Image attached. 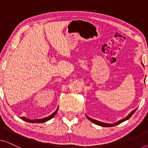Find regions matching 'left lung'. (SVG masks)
Masks as SVG:
<instances>
[{
  "mask_svg": "<svg viewBox=\"0 0 148 148\" xmlns=\"http://www.w3.org/2000/svg\"><path fill=\"white\" fill-rule=\"evenodd\" d=\"M145 82V81H144ZM137 109H135V110H133L132 112H131L130 114H129L128 116H127L126 117H125V119H121V120H120V121H119L118 122H116V123H114V124H110V123H103V122H100V121H96V120H94V119H92V118H90V117H89V116H88L86 115V116H87V118H88L89 120H90V121H92V123H94V124H96V125H100V126H101V127H113V126H115V125H119V124H120V123H123V122H124V121H127V120H128V119L130 118V117L132 116V115L134 114V112H135V110H136Z\"/></svg>",
  "mask_w": 148,
  "mask_h": 148,
  "instance_id": "1",
  "label": "left lung"
}]
</instances>
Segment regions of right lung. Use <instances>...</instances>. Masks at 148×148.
I'll use <instances>...</instances> for the list:
<instances>
[{
    "label": "right lung",
    "instance_id": "right-lung-1",
    "mask_svg": "<svg viewBox=\"0 0 148 148\" xmlns=\"http://www.w3.org/2000/svg\"><path fill=\"white\" fill-rule=\"evenodd\" d=\"M58 109V108L56 109L55 111H54V112L52 113L51 115H50L49 116H47V117H46V118H44V119H34V120H32V119H29L26 118V117H25V116L21 117V119H22V120H23L24 121H26V122H28V123H42L46 122V121H49L51 119L53 118V117L54 116V115L56 114V112H57Z\"/></svg>",
    "mask_w": 148,
    "mask_h": 148
}]
</instances>
